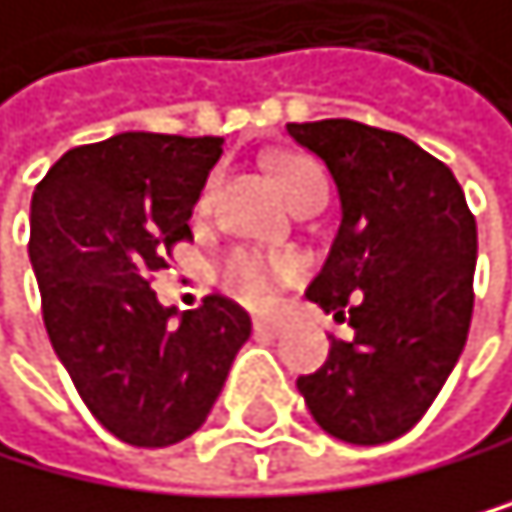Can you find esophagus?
Returning <instances> with one entry per match:
<instances>
[{"label":"esophagus","instance_id":"1","mask_svg":"<svg viewBox=\"0 0 512 512\" xmlns=\"http://www.w3.org/2000/svg\"><path fill=\"white\" fill-rule=\"evenodd\" d=\"M283 332V322H277V319H254V335L258 338H277Z\"/></svg>","mask_w":512,"mask_h":512}]
</instances>
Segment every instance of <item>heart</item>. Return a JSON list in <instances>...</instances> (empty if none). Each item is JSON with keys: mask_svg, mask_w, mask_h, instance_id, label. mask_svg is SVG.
Returning a JSON list of instances; mask_svg holds the SVG:
<instances>
[{"mask_svg": "<svg viewBox=\"0 0 512 512\" xmlns=\"http://www.w3.org/2000/svg\"><path fill=\"white\" fill-rule=\"evenodd\" d=\"M274 177L290 203H296L313 186H326L319 167L313 161H306V157H280L274 164ZM199 206H206V196L199 199ZM293 271H296L293 258H283V254L232 248L219 264V283L245 306H267L271 303L274 283L293 277Z\"/></svg>", "mask_w": 512, "mask_h": 512, "instance_id": "b5f03b06", "label": "heart"}]
</instances>
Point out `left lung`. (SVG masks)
<instances>
[{
	"label": "left lung",
	"instance_id": "left-lung-1",
	"mask_svg": "<svg viewBox=\"0 0 512 512\" xmlns=\"http://www.w3.org/2000/svg\"><path fill=\"white\" fill-rule=\"evenodd\" d=\"M335 180L342 225L306 296L355 329L296 381L316 423L351 445L410 432L465 348L478 225L442 161L351 119L287 125Z\"/></svg>",
	"mask_w": 512,
	"mask_h": 512
}]
</instances>
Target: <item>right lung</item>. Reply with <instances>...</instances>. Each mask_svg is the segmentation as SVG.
I'll list each match as a JSON object with an SVG mask.
<instances>
[{
    "label": "right lung",
    "mask_w": 512,
    "mask_h": 512,
    "mask_svg": "<svg viewBox=\"0 0 512 512\" xmlns=\"http://www.w3.org/2000/svg\"><path fill=\"white\" fill-rule=\"evenodd\" d=\"M219 154L222 138L122 131L67 151L31 196L28 258L47 338L102 429L138 448L203 426L251 335L248 313L225 296L177 313L148 283L193 238Z\"/></svg>",
    "instance_id": "obj_1"
}]
</instances>
